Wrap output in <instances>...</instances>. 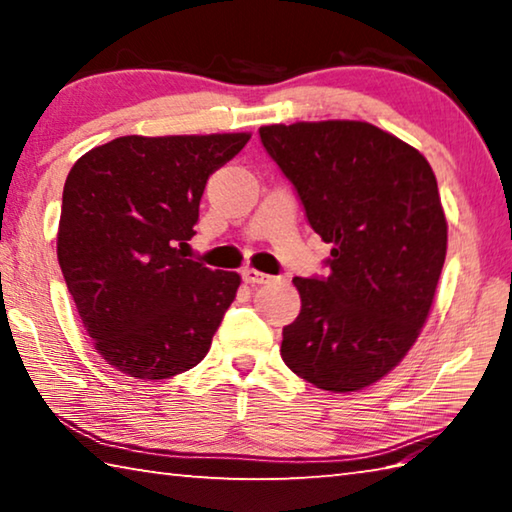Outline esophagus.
<instances>
[{
	"mask_svg": "<svg viewBox=\"0 0 512 512\" xmlns=\"http://www.w3.org/2000/svg\"><path fill=\"white\" fill-rule=\"evenodd\" d=\"M241 275H244V280L248 284H266V282H271V275L257 271V268H244V273H241Z\"/></svg>",
	"mask_w": 512,
	"mask_h": 512,
	"instance_id": "obj_1",
	"label": "esophagus"
}]
</instances>
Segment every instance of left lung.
Here are the masks:
<instances>
[{
	"mask_svg": "<svg viewBox=\"0 0 512 512\" xmlns=\"http://www.w3.org/2000/svg\"><path fill=\"white\" fill-rule=\"evenodd\" d=\"M259 137L332 244L327 277H293L300 314L282 359L309 384L352 393L386 377L427 323L447 255L431 164L368 121H296Z\"/></svg>",
	"mask_w": 512,
	"mask_h": 512,
	"instance_id": "8db88e82",
	"label": "left lung"
}]
</instances>
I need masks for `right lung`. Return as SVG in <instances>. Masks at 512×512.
Listing matches in <instances>:
<instances>
[{
	"label": "right lung",
	"mask_w": 512,
	"mask_h": 512,
	"mask_svg": "<svg viewBox=\"0 0 512 512\" xmlns=\"http://www.w3.org/2000/svg\"><path fill=\"white\" fill-rule=\"evenodd\" d=\"M250 133L126 135L67 173L58 264L103 359L135 379L201 363L241 284L187 259L207 178Z\"/></svg>",
	"instance_id": "obj_1"
}]
</instances>
